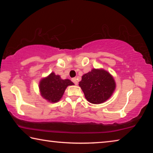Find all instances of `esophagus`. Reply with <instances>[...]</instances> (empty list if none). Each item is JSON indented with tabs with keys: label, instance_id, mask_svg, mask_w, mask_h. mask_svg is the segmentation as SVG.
Instances as JSON below:
<instances>
[{
	"label": "esophagus",
	"instance_id": "34e87169",
	"mask_svg": "<svg viewBox=\"0 0 153 153\" xmlns=\"http://www.w3.org/2000/svg\"><path fill=\"white\" fill-rule=\"evenodd\" d=\"M71 80H72V82H73L76 85H77V83H78V82H77V79L76 78V77H74V78H72Z\"/></svg>",
	"mask_w": 153,
	"mask_h": 153
}]
</instances>
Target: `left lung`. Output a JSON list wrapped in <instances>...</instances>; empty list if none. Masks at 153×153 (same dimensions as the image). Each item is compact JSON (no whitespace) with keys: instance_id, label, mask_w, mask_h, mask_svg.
I'll use <instances>...</instances> for the list:
<instances>
[{"instance_id":"left-lung-1","label":"left lung","mask_w":153,"mask_h":153,"mask_svg":"<svg viewBox=\"0 0 153 153\" xmlns=\"http://www.w3.org/2000/svg\"><path fill=\"white\" fill-rule=\"evenodd\" d=\"M79 86L88 101L97 105L109 99L116 88L112 75L101 68H94L83 75Z\"/></svg>"}]
</instances>
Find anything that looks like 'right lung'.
Masks as SVG:
<instances>
[{
  "label": "right lung",
  "mask_w": 153,
  "mask_h": 153,
  "mask_svg": "<svg viewBox=\"0 0 153 153\" xmlns=\"http://www.w3.org/2000/svg\"><path fill=\"white\" fill-rule=\"evenodd\" d=\"M74 84L69 79H61L59 75L52 72L43 77L39 82V90L43 98L51 103L57 102L61 99L67 87Z\"/></svg>",
  "instance_id": "1"
}]
</instances>
